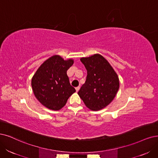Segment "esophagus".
Returning <instances> with one entry per match:
<instances>
[{"label": "esophagus", "instance_id": "34e87169", "mask_svg": "<svg viewBox=\"0 0 158 158\" xmlns=\"http://www.w3.org/2000/svg\"><path fill=\"white\" fill-rule=\"evenodd\" d=\"M79 89H80V87L79 86H77L75 88V90H76V92H78L79 90Z\"/></svg>", "mask_w": 158, "mask_h": 158}]
</instances>
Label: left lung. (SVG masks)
Wrapping results in <instances>:
<instances>
[{"label":"left lung","instance_id":"1","mask_svg":"<svg viewBox=\"0 0 158 158\" xmlns=\"http://www.w3.org/2000/svg\"><path fill=\"white\" fill-rule=\"evenodd\" d=\"M86 70L85 83L78 94L85 106L92 110H101L111 102L119 89L117 73L102 55L94 54L81 58Z\"/></svg>","mask_w":158,"mask_h":158}]
</instances>
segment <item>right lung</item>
<instances>
[{
	"label": "right lung",
	"mask_w": 158,
	"mask_h": 158,
	"mask_svg": "<svg viewBox=\"0 0 158 158\" xmlns=\"http://www.w3.org/2000/svg\"><path fill=\"white\" fill-rule=\"evenodd\" d=\"M73 62L71 58L64 60L55 55L44 61L33 75L31 85L34 94L46 108L61 109L75 92L67 75V70Z\"/></svg>",
	"instance_id": "right-lung-1"
}]
</instances>
